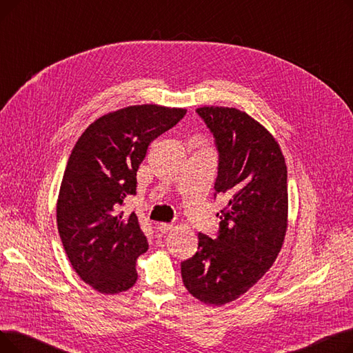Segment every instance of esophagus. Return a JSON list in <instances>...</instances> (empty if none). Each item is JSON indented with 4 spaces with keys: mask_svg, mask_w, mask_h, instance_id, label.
<instances>
[{
    "mask_svg": "<svg viewBox=\"0 0 353 353\" xmlns=\"http://www.w3.org/2000/svg\"><path fill=\"white\" fill-rule=\"evenodd\" d=\"M172 228H173V225H170V223H159L156 230L159 234H165L167 232L172 230Z\"/></svg>",
    "mask_w": 353,
    "mask_h": 353,
    "instance_id": "obj_1",
    "label": "esophagus"
}]
</instances>
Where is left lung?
<instances>
[{
  "label": "left lung",
  "instance_id": "left-lung-1",
  "mask_svg": "<svg viewBox=\"0 0 353 353\" xmlns=\"http://www.w3.org/2000/svg\"><path fill=\"white\" fill-rule=\"evenodd\" d=\"M196 111L219 153L214 196L225 194L228 205L216 239L199 233L196 254L181 262V277L196 299L219 306L246 293L279 254L288 228V169L279 144L245 111Z\"/></svg>",
  "mask_w": 353,
  "mask_h": 353
}]
</instances>
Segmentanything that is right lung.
Returning <instances> with one entry per match:
<instances>
[{
	"instance_id": "right-lung-1",
	"label": "right lung",
	"mask_w": 353,
	"mask_h": 353,
	"mask_svg": "<svg viewBox=\"0 0 353 353\" xmlns=\"http://www.w3.org/2000/svg\"><path fill=\"white\" fill-rule=\"evenodd\" d=\"M184 108L130 105L91 123L70 154L57 200V226L72 269L92 289L114 294L137 281L148 243L136 213L120 208L136 194L150 143L176 125Z\"/></svg>"
}]
</instances>
